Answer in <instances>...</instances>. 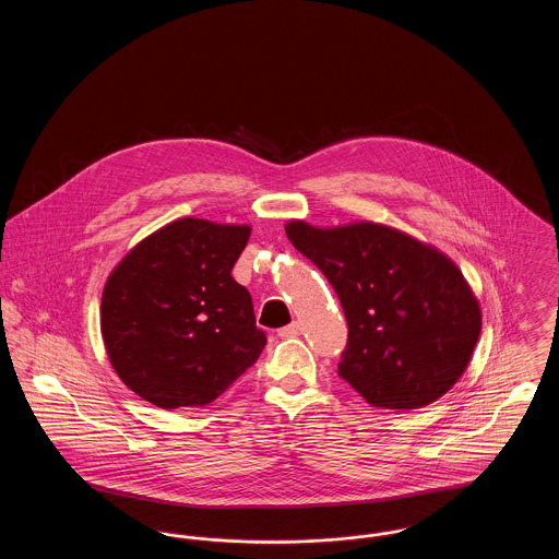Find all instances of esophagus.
I'll return each mask as SVG.
<instances>
[{"instance_id":"1","label":"esophagus","mask_w":559,"mask_h":559,"mask_svg":"<svg viewBox=\"0 0 559 559\" xmlns=\"http://www.w3.org/2000/svg\"><path fill=\"white\" fill-rule=\"evenodd\" d=\"M301 333V324L299 322H292L283 329H278V337H297Z\"/></svg>"}]
</instances>
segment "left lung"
I'll return each instance as SVG.
<instances>
[{
  "mask_svg": "<svg viewBox=\"0 0 559 559\" xmlns=\"http://www.w3.org/2000/svg\"><path fill=\"white\" fill-rule=\"evenodd\" d=\"M293 247L326 276L347 320L337 365L372 406L411 411L444 396L478 344V301L459 267L379 224H287Z\"/></svg>",
  "mask_w": 559,
  "mask_h": 559,
  "instance_id": "1",
  "label": "left lung"
}]
</instances>
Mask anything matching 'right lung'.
Listing matches in <instances>:
<instances>
[{"mask_svg": "<svg viewBox=\"0 0 559 559\" xmlns=\"http://www.w3.org/2000/svg\"><path fill=\"white\" fill-rule=\"evenodd\" d=\"M249 226L185 217L112 270L100 324L112 369L159 408L205 406L260 358L249 292L233 278Z\"/></svg>", "mask_w": 559, "mask_h": 559, "instance_id": "obj_1", "label": "right lung"}]
</instances>
